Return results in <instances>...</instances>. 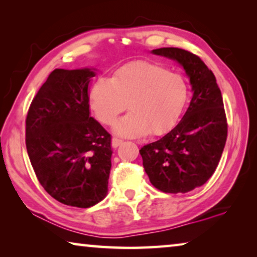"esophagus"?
Wrapping results in <instances>:
<instances>
[{"label":"esophagus","mask_w":257,"mask_h":257,"mask_svg":"<svg viewBox=\"0 0 257 257\" xmlns=\"http://www.w3.org/2000/svg\"><path fill=\"white\" fill-rule=\"evenodd\" d=\"M122 144V139H120L118 137H113L112 138V147L113 149H116V147L120 146Z\"/></svg>","instance_id":"34e87169"}]
</instances>
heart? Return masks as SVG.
<instances>
[{
  "label": "heart",
  "mask_w": 257,
  "mask_h": 257,
  "mask_svg": "<svg viewBox=\"0 0 257 257\" xmlns=\"http://www.w3.org/2000/svg\"><path fill=\"white\" fill-rule=\"evenodd\" d=\"M188 88L178 73L146 62L121 69L111 80L101 79L89 94L90 105L101 122L112 124L128 108L130 113L114 125L124 137L163 133L184 107Z\"/></svg>",
  "instance_id": "b5f03b06"
}]
</instances>
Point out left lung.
Wrapping results in <instances>:
<instances>
[{
  "mask_svg": "<svg viewBox=\"0 0 257 257\" xmlns=\"http://www.w3.org/2000/svg\"><path fill=\"white\" fill-rule=\"evenodd\" d=\"M152 53L176 61L189 78L193 97L181 120L139 153L151 184L164 193H188L214 173L227 141L228 125L215 76L197 55L177 47Z\"/></svg>",
  "mask_w": 257,
  "mask_h": 257,
  "instance_id": "1",
  "label": "left lung"
}]
</instances>
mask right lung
I'll return each instance as SVG.
<instances>
[{
  "label": "right lung",
  "mask_w": 257,
  "mask_h": 257,
  "mask_svg": "<svg viewBox=\"0 0 257 257\" xmlns=\"http://www.w3.org/2000/svg\"><path fill=\"white\" fill-rule=\"evenodd\" d=\"M95 68L55 69L30 104L26 147L38 181L56 201L90 207L107 195L111 135L90 116Z\"/></svg>",
  "instance_id": "add662e5"
}]
</instances>
